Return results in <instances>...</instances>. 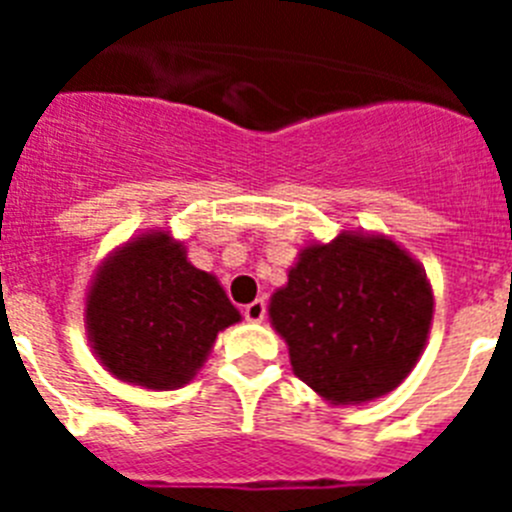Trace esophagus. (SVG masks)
I'll return each mask as SVG.
<instances>
[{
	"label": "esophagus",
	"instance_id": "esophagus-1",
	"mask_svg": "<svg viewBox=\"0 0 512 512\" xmlns=\"http://www.w3.org/2000/svg\"><path fill=\"white\" fill-rule=\"evenodd\" d=\"M243 318H246L248 323H261V320L266 318V302L264 300L248 302V305L243 307Z\"/></svg>",
	"mask_w": 512,
	"mask_h": 512
}]
</instances>
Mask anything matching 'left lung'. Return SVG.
<instances>
[{"instance_id": "left-lung-1", "label": "left lung", "mask_w": 512, "mask_h": 512, "mask_svg": "<svg viewBox=\"0 0 512 512\" xmlns=\"http://www.w3.org/2000/svg\"><path fill=\"white\" fill-rule=\"evenodd\" d=\"M269 318L297 377L333 405L392 392L418 361L433 318L420 266L387 238L310 246L271 297Z\"/></svg>"}]
</instances>
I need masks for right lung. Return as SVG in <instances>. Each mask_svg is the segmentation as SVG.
I'll return each instance as SVG.
<instances>
[{"instance_id":"right-lung-1","label":"right lung","mask_w":512,"mask_h":512,"mask_svg":"<svg viewBox=\"0 0 512 512\" xmlns=\"http://www.w3.org/2000/svg\"><path fill=\"white\" fill-rule=\"evenodd\" d=\"M238 320L217 279L194 269L166 233L128 243L87 297L89 336L102 364L148 390L187 384L217 333Z\"/></svg>"}]
</instances>
